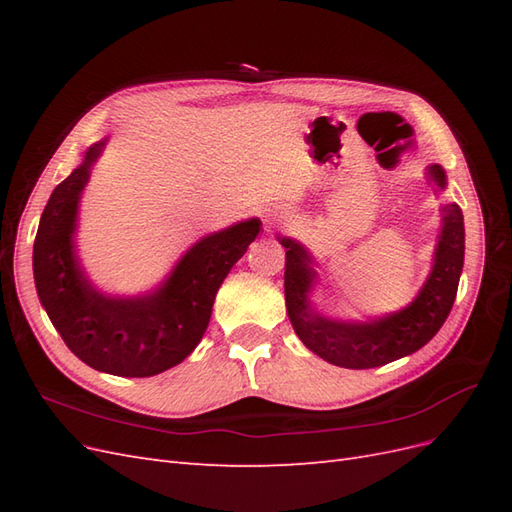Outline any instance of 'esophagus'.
<instances>
[{
  "instance_id": "obj_1",
  "label": "esophagus",
  "mask_w": 512,
  "mask_h": 512,
  "mask_svg": "<svg viewBox=\"0 0 512 512\" xmlns=\"http://www.w3.org/2000/svg\"><path fill=\"white\" fill-rule=\"evenodd\" d=\"M262 218H265L267 228H280L284 222H288L290 213L286 209H267Z\"/></svg>"
}]
</instances>
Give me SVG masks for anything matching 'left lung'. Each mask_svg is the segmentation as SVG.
Masks as SVG:
<instances>
[{
  "mask_svg": "<svg viewBox=\"0 0 512 512\" xmlns=\"http://www.w3.org/2000/svg\"><path fill=\"white\" fill-rule=\"evenodd\" d=\"M427 177L436 188H444L446 175L442 166H429ZM442 211V235L427 284L404 312L369 324L335 322L318 316L307 301V290L314 280L309 256L299 243L280 239L286 247V309L301 342L324 361L348 369L380 367L423 348L451 314L466 252L461 209L446 205Z\"/></svg>",
  "mask_w": 512,
  "mask_h": 512,
  "instance_id": "left-lung-1",
  "label": "left lung"
}]
</instances>
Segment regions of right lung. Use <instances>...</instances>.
<instances>
[{"label": "right lung", "instance_id": "obj_1", "mask_svg": "<svg viewBox=\"0 0 512 512\" xmlns=\"http://www.w3.org/2000/svg\"><path fill=\"white\" fill-rule=\"evenodd\" d=\"M104 143L53 190L34 241L40 303L66 346L106 374L147 378L188 356L207 331L215 292L260 232L247 220L198 241L153 297L106 299L87 284L72 250L76 207Z\"/></svg>", "mask_w": 512, "mask_h": 512}]
</instances>
